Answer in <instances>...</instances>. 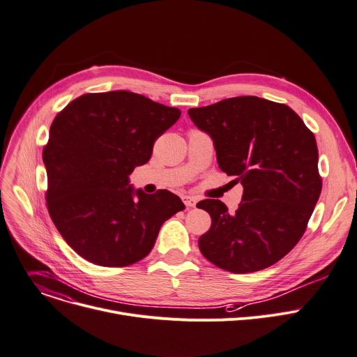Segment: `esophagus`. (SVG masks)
I'll use <instances>...</instances> for the list:
<instances>
[{
    "label": "esophagus",
    "mask_w": 357,
    "mask_h": 357,
    "mask_svg": "<svg viewBox=\"0 0 357 357\" xmlns=\"http://www.w3.org/2000/svg\"><path fill=\"white\" fill-rule=\"evenodd\" d=\"M182 201H183V204H185L188 208H194V206L197 205V198H195V197L185 195V197L182 198Z\"/></svg>",
    "instance_id": "esophagus-1"
}]
</instances>
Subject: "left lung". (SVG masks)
Here are the masks:
<instances>
[{
    "instance_id": "8db88e82",
    "label": "left lung",
    "mask_w": 357,
    "mask_h": 357,
    "mask_svg": "<svg viewBox=\"0 0 357 357\" xmlns=\"http://www.w3.org/2000/svg\"><path fill=\"white\" fill-rule=\"evenodd\" d=\"M188 114L212 137L221 171L244 186L232 215L218 199L198 202L212 221L198 240L202 255L236 274L275 264L300 241L321 192L313 132L287 105L257 96Z\"/></svg>"
}]
</instances>
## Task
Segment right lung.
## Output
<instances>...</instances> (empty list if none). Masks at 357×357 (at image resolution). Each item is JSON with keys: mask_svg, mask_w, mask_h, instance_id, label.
<instances>
[{"mask_svg": "<svg viewBox=\"0 0 357 357\" xmlns=\"http://www.w3.org/2000/svg\"><path fill=\"white\" fill-rule=\"evenodd\" d=\"M179 116L176 107L116 90L83 94L54 117L43 149L45 201L80 257L102 267L135 264L151 252L162 224L185 209L166 189L149 195L129 185Z\"/></svg>", "mask_w": 357, "mask_h": 357, "instance_id": "obj_1", "label": "right lung"}]
</instances>
